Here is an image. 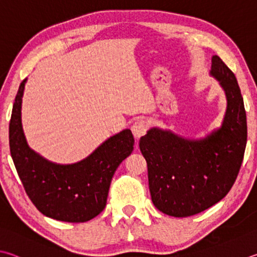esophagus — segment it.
<instances>
[{"label": "esophagus", "instance_id": "34e87169", "mask_svg": "<svg viewBox=\"0 0 257 257\" xmlns=\"http://www.w3.org/2000/svg\"><path fill=\"white\" fill-rule=\"evenodd\" d=\"M147 129H148V124L145 122V121L143 120L136 121L132 127V132L134 134L135 139H139L142 136H144V135L146 134Z\"/></svg>", "mask_w": 257, "mask_h": 257}]
</instances>
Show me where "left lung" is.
<instances>
[{"instance_id":"8db88e82","label":"left lung","mask_w":257,"mask_h":257,"mask_svg":"<svg viewBox=\"0 0 257 257\" xmlns=\"http://www.w3.org/2000/svg\"><path fill=\"white\" fill-rule=\"evenodd\" d=\"M210 75L227 99L220 128L201 139L152 128L139 141L147 162L152 201L169 216H193L220 201L234 185L244 158L246 112L235 74L213 56Z\"/></svg>"}]
</instances>
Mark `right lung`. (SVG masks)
I'll return each mask as SVG.
<instances>
[{"instance_id":"obj_1","label":"right lung","mask_w":257,"mask_h":257,"mask_svg":"<svg viewBox=\"0 0 257 257\" xmlns=\"http://www.w3.org/2000/svg\"><path fill=\"white\" fill-rule=\"evenodd\" d=\"M22 81L13 103L9 139L18 175L28 197L49 218L85 222L96 217L106 204L115 170L134 151L135 139L124 129L102 143L91 155L74 164H56L28 146L21 122Z\"/></svg>"}]
</instances>
